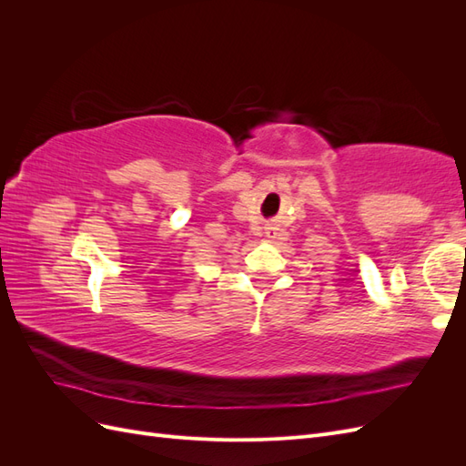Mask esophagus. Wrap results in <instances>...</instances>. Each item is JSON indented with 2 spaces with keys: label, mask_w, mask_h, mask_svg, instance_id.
Instances as JSON below:
<instances>
[{
  "label": "esophagus",
  "mask_w": 466,
  "mask_h": 466,
  "mask_svg": "<svg viewBox=\"0 0 466 466\" xmlns=\"http://www.w3.org/2000/svg\"><path fill=\"white\" fill-rule=\"evenodd\" d=\"M266 229V237L270 238V241H274V238H278V228L274 223H268V228H264Z\"/></svg>",
  "instance_id": "34e87169"
}]
</instances>
